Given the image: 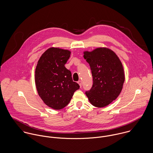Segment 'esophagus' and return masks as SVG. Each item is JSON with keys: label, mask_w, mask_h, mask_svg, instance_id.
Segmentation results:
<instances>
[{"label": "esophagus", "mask_w": 153, "mask_h": 153, "mask_svg": "<svg viewBox=\"0 0 153 153\" xmlns=\"http://www.w3.org/2000/svg\"><path fill=\"white\" fill-rule=\"evenodd\" d=\"M77 83H79V85H80V87H82V81L79 80V81H78V82H77Z\"/></svg>", "instance_id": "obj_1"}]
</instances>
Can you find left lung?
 I'll use <instances>...</instances> for the list:
<instances>
[{
    "mask_svg": "<svg viewBox=\"0 0 153 153\" xmlns=\"http://www.w3.org/2000/svg\"><path fill=\"white\" fill-rule=\"evenodd\" d=\"M83 54L93 78V86L85 94L93 105L105 107L115 100L122 90L125 80L122 63L116 53L107 48H97Z\"/></svg>",
    "mask_w": 153,
    "mask_h": 153,
    "instance_id": "1",
    "label": "left lung"
}]
</instances>
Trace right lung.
Wrapping results in <instances>:
<instances>
[{"label": "right lung", "instance_id": "add662e5", "mask_svg": "<svg viewBox=\"0 0 153 153\" xmlns=\"http://www.w3.org/2000/svg\"><path fill=\"white\" fill-rule=\"evenodd\" d=\"M70 53L66 49L50 48L42 54L35 69L38 94L45 104L54 110L66 107L80 87L65 66Z\"/></svg>", "mask_w": 153, "mask_h": 153}]
</instances>
